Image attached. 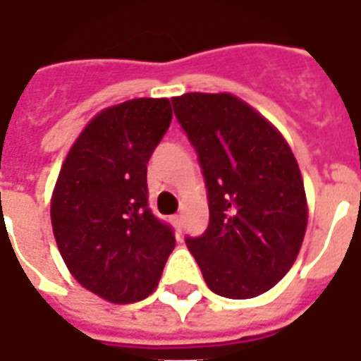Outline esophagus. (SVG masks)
Returning <instances> with one entry per match:
<instances>
[{"label": "esophagus", "instance_id": "esophagus-1", "mask_svg": "<svg viewBox=\"0 0 361 361\" xmlns=\"http://www.w3.org/2000/svg\"><path fill=\"white\" fill-rule=\"evenodd\" d=\"M172 223H174V226L178 231H181V226H183V215H174V217H172Z\"/></svg>", "mask_w": 361, "mask_h": 361}]
</instances>
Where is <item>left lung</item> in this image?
I'll use <instances>...</instances> for the list:
<instances>
[{"label":"left lung","mask_w":361,"mask_h":361,"mask_svg":"<svg viewBox=\"0 0 361 361\" xmlns=\"http://www.w3.org/2000/svg\"><path fill=\"white\" fill-rule=\"evenodd\" d=\"M174 114L208 189L209 225L185 238L209 290L247 300L292 268L307 228L294 153L266 118L231 93H185Z\"/></svg>","instance_id":"8db88e82"}]
</instances>
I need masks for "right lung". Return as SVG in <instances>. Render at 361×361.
Here are the masks:
<instances>
[{
    "instance_id": "1",
    "label": "right lung",
    "mask_w": 361,
    "mask_h": 361,
    "mask_svg": "<svg viewBox=\"0 0 361 361\" xmlns=\"http://www.w3.org/2000/svg\"><path fill=\"white\" fill-rule=\"evenodd\" d=\"M172 121L169 99H133L99 112L67 153L54 187V238L84 288L112 303L155 290L176 245L147 206V161Z\"/></svg>"
}]
</instances>
